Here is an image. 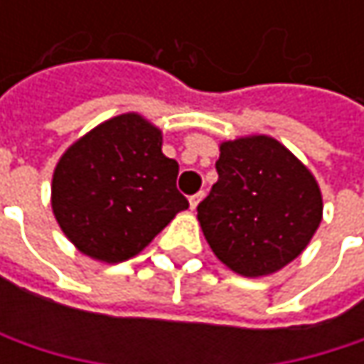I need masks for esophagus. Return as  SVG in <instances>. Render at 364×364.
Listing matches in <instances>:
<instances>
[{"label":"esophagus","instance_id":"obj_1","mask_svg":"<svg viewBox=\"0 0 364 364\" xmlns=\"http://www.w3.org/2000/svg\"><path fill=\"white\" fill-rule=\"evenodd\" d=\"M204 198V193L202 191H198V193H193V196H189V206H191V210L200 204V200Z\"/></svg>","mask_w":364,"mask_h":364}]
</instances>
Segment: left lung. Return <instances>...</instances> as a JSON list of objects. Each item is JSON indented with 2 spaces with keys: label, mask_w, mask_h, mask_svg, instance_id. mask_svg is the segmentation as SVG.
<instances>
[{
  "label": "left lung",
  "mask_w": 364,
  "mask_h": 364,
  "mask_svg": "<svg viewBox=\"0 0 364 364\" xmlns=\"http://www.w3.org/2000/svg\"><path fill=\"white\" fill-rule=\"evenodd\" d=\"M219 149V181L198 204L202 232L234 272L272 274L301 253L318 230V183L272 136L236 139Z\"/></svg>",
  "instance_id": "1"
}]
</instances>
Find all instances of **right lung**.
<instances>
[{
    "label": "right lung",
    "mask_w": 364,
    "mask_h": 364,
    "mask_svg": "<svg viewBox=\"0 0 364 364\" xmlns=\"http://www.w3.org/2000/svg\"><path fill=\"white\" fill-rule=\"evenodd\" d=\"M179 164L162 154V132L124 113L73 143L56 164L52 210L65 236L99 261L143 251L189 206Z\"/></svg>",
    "instance_id": "obj_1"
}]
</instances>
